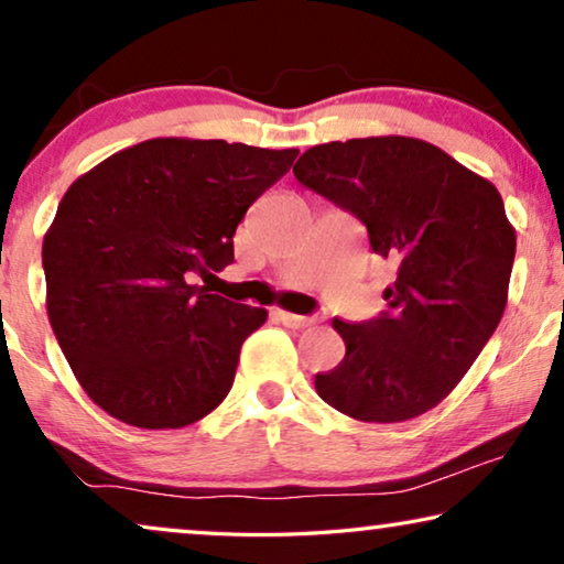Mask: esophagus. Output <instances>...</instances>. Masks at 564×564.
<instances>
[{
	"label": "esophagus",
	"instance_id": "obj_1",
	"mask_svg": "<svg viewBox=\"0 0 564 564\" xmlns=\"http://www.w3.org/2000/svg\"><path fill=\"white\" fill-rule=\"evenodd\" d=\"M274 318L288 328H305L315 321V318H311V315H295V313H288V311H276Z\"/></svg>",
	"mask_w": 564,
	"mask_h": 564
}]
</instances>
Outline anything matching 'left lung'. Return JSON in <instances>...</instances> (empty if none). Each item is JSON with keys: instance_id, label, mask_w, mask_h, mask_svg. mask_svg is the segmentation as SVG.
Masks as SVG:
<instances>
[{"instance_id": "8db88e82", "label": "left lung", "mask_w": 564, "mask_h": 564, "mask_svg": "<svg viewBox=\"0 0 564 564\" xmlns=\"http://www.w3.org/2000/svg\"><path fill=\"white\" fill-rule=\"evenodd\" d=\"M367 228L395 264L388 311L361 323L334 318L346 344L315 390L336 411L398 423L431 411L467 375L506 311L516 230L503 199L419 138H351L307 149L292 169Z\"/></svg>"}]
</instances>
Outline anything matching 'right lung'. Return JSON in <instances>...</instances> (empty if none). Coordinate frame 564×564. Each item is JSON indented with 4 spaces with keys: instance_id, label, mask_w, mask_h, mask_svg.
I'll use <instances>...</instances> for the list:
<instances>
[{
    "instance_id": "1",
    "label": "right lung",
    "mask_w": 564,
    "mask_h": 564,
    "mask_svg": "<svg viewBox=\"0 0 564 564\" xmlns=\"http://www.w3.org/2000/svg\"><path fill=\"white\" fill-rule=\"evenodd\" d=\"M297 153L153 138L68 187L43 238L48 318L84 392L112 419L182 429L228 395L267 311L187 280L234 264L238 223Z\"/></svg>"
}]
</instances>
